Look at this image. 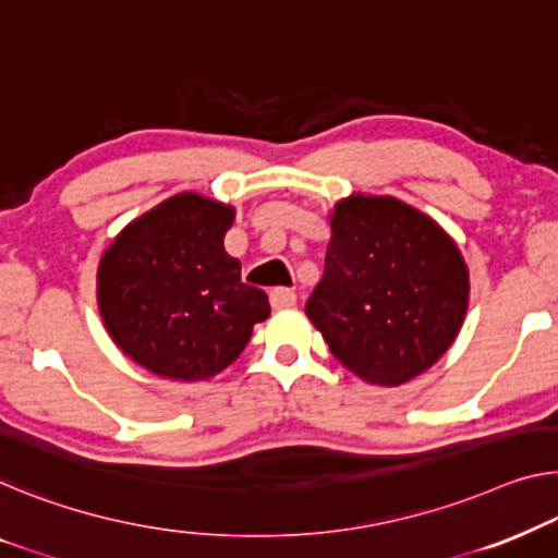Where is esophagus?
<instances>
[{
  "label": "esophagus",
  "instance_id": "esophagus-1",
  "mask_svg": "<svg viewBox=\"0 0 558 558\" xmlns=\"http://www.w3.org/2000/svg\"><path fill=\"white\" fill-rule=\"evenodd\" d=\"M295 301H298V295L293 293V290H288V288L270 290V305H272V311H286V307L295 305Z\"/></svg>",
  "mask_w": 558,
  "mask_h": 558
}]
</instances>
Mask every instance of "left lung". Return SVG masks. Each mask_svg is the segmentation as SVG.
Segmentation results:
<instances>
[{
	"mask_svg": "<svg viewBox=\"0 0 558 558\" xmlns=\"http://www.w3.org/2000/svg\"><path fill=\"white\" fill-rule=\"evenodd\" d=\"M465 307L469 268L436 220L388 195L340 199L305 313L348 371L376 386L421 376L451 348Z\"/></svg>",
	"mask_w": 558,
	"mask_h": 558,
	"instance_id": "8db88e82",
	"label": "left lung"
}]
</instances>
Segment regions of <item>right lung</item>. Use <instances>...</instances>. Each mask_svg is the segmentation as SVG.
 <instances>
[{
	"instance_id": "right-lung-1",
	"label": "right lung",
	"mask_w": 558,
	"mask_h": 558,
	"mask_svg": "<svg viewBox=\"0 0 558 558\" xmlns=\"http://www.w3.org/2000/svg\"><path fill=\"white\" fill-rule=\"evenodd\" d=\"M235 210L197 193L132 220L97 268V305L124 355L155 376L207 380L243 353L268 295L240 280L226 253Z\"/></svg>"
}]
</instances>
